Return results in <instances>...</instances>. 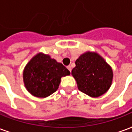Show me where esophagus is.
I'll list each match as a JSON object with an SVG mask.
<instances>
[{"label": "esophagus", "instance_id": "1", "mask_svg": "<svg viewBox=\"0 0 132 132\" xmlns=\"http://www.w3.org/2000/svg\"><path fill=\"white\" fill-rule=\"evenodd\" d=\"M67 69H69V71H71V66H67Z\"/></svg>", "mask_w": 132, "mask_h": 132}]
</instances>
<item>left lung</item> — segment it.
I'll return each mask as SVG.
<instances>
[{
	"instance_id": "obj_1",
	"label": "left lung",
	"mask_w": 132,
	"mask_h": 132,
	"mask_svg": "<svg viewBox=\"0 0 132 132\" xmlns=\"http://www.w3.org/2000/svg\"><path fill=\"white\" fill-rule=\"evenodd\" d=\"M75 64L71 75L81 92L96 98L110 89L113 71L111 66L97 52H85L76 60Z\"/></svg>"
}]
</instances>
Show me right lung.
I'll return each instance as SVG.
<instances>
[{
  "label": "right lung",
  "instance_id": "1",
  "mask_svg": "<svg viewBox=\"0 0 132 132\" xmlns=\"http://www.w3.org/2000/svg\"><path fill=\"white\" fill-rule=\"evenodd\" d=\"M70 71L49 55L39 52L30 59L23 70L25 88L34 96L46 98L55 92L62 77Z\"/></svg>",
  "mask_w": 132,
  "mask_h": 132
}]
</instances>
